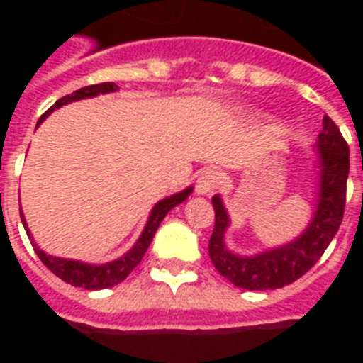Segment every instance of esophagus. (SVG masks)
Masks as SVG:
<instances>
[{"label": "esophagus", "mask_w": 363, "mask_h": 363, "mask_svg": "<svg viewBox=\"0 0 363 363\" xmlns=\"http://www.w3.org/2000/svg\"><path fill=\"white\" fill-rule=\"evenodd\" d=\"M220 185V172L214 171V169H207V171L201 172L196 179V192L205 196V194H211L214 192Z\"/></svg>", "instance_id": "obj_1"}]
</instances>
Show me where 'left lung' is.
<instances>
[{
    "mask_svg": "<svg viewBox=\"0 0 363 363\" xmlns=\"http://www.w3.org/2000/svg\"><path fill=\"white\" fill-rule=\"evenodd\" d=\"M313 147L316 150L314 167L318 169V191L313 216L301 234L284 245L249 256L230 251L225 242L230 216L220 194L213 196L216 221L209 240L211 262L221 277H225L236 287L249 291L281 289L303 277L335 238L344 218L349 147L329 116H323L322 133Z\"/></svg>",
    "mask_w": 363,
    "mask_h": 363,
    "instance_id": "left-lung-1",
    "label": "left lung"
}]
</instances>
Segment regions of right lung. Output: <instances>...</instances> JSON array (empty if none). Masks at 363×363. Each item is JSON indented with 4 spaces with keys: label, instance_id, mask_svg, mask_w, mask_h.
<instances>
[{
    "label": "right lung",
    "instance_id": "1",
    "mask_svg": "<svg viewBox=\"0 0 363 363\" xmlns=\"http://www.w3.org/2000/svg\"><path fill=\"white\" fill-rule=\"evenodd\" d=\"M116 91H118L116 83H98V85H89V86H83V89H78V91H74L72 94L63 96L62 99H57L56 104H54L52 107H50L49 111L45 112L43 116L40 118L38 125L43 123V120H47V118H49L56 108L63 107V105H69L72 104V101H79V99L96 98V96L99 94H108V92H116ZM192 189L194 187L189 185V187L184 189V191L174 192V194L163 198V200H160L158 203L154 205L149 218H147L145 227H143L142 234H140V238L136 240V243H134V245L130 247L129 251L125 252L123 256L112 259V262H107V264H86V262H79V259L60 258V256L47 255V252L41 251L40 245L32 240V234L30 230H28L23 213H19V214H21V221H23V227L25 230H27L28 240H30L38 258L43 262L45 267L49 269V271H52L54 274H56L57 278H62L63 281L74 285V287H83V289H89V291L108 289V287H114V285H118L120 281H123L125 278L129 277L130 271H133L140 262H142L143 255H145L147 249H149L150 242H152L154 234H156V230H158L163 218L167 216L169 211L174 209L176 205H179L182 201L187 200V198L191 196Z\"/></svg>",
    "mask_w": 363,
    "mask_h": 363
}]
</instances>
